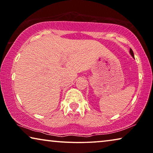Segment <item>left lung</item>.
Masks as SVG:
<instances>
[{
	"mask_svg": "<svg viewBox=\"0 0 153 153\" xmlns=\"http://www.w3.org/2000/svg\"><path fill=\"white\" fill-rule=\"evenodd\" d=\"M129 53H130V54L133 58H134V52H133L132 50H131V49H130V50H129Z\"/></svg>",
	"mask_w": 153,
	"mask_h": 153,
	"instance_id": "8db88e82",
	"label": "left lung"
}]
</instances>
